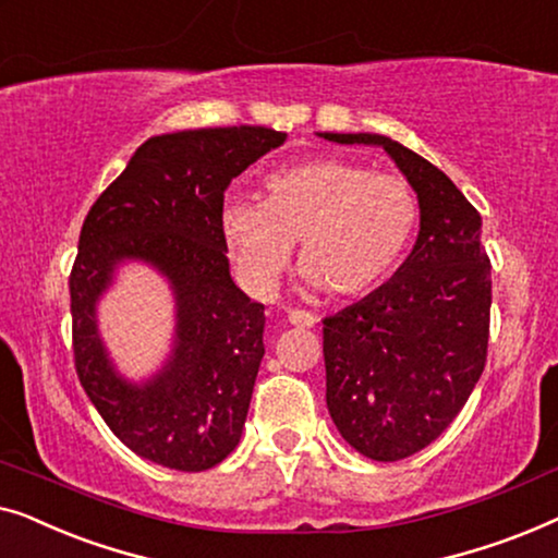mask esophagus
Here are the masks:
<instances>
[{
	"mask_svg": "<svg viewBox=\"0 0 558 558\" xmlns=\"http://www.w3.org/2000/svg\"><path fill=\"white\" fill-rule=\"evenodd\" d=\"M288 320L293 326H301V328H313L318 324V316L316 313L305 311V308H290L288 311Z\"/></svg>",
	"mask_w": 558,
	"mask_h": 558,
	"instance_id": "1",
	"label": "esophagus"
}]
</instances>
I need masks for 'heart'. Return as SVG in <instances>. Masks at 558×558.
I'll return each mask as SVG.
<instances>
[{
	"label": "heart",
	"mask_w": 558,
	"mask_h": 558,
	"mask_svg": "<svg viewBox=\"0 0 558 558\" xmlns=\"http://www.w3.org/2000/svg\"><path fill=\"white\" fill-rule=\"evenodd\" d=\"M420 225L412 184L343 159H313L265 177L263 199L222 209L227 247L268 286L298 240L301 268L331 295H359L397 268Z\"/></svg>",
	"instance_id": "b5f03b06"
}]
</instances>
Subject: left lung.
Returning a JSON list of instances; mask_svg holds the SVG:
<instances>
[{"instance_id": "obj_1", "label": "left lung", "mask_w": 558, "mask_h": 558, "mask_svg": "<svg viewBox=\"0 0 558 558\" xmlns=\"http://www.w3.org/2000/svg\"><path fill=\"white\" fill-rule=\"evenodd\" d=\"M384 146L420 199V238L397 276L324 318L326 404L341 437L379 462L425 450L481 379L490 339V257L481 215L445 171L379 133H324Z\"/></svg>"}]
</instances>
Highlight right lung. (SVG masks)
<instances>
[{"label": "right lung", "instance_id": "add662e5", "mask_svg": "<svg viewBox=\"0 0 558 558\" xmlns=\"http://www.w3.org/2000/svg\"><path fill=\"white\" fill-rule=\"evenodd\" d=\"M286 133L227 125L148 138L85 217L70 270L73 359L85 395L111 433L141 458L202 473L240 442L265 354V305L230 278L225 190ZM125 256L154 262L178 290V351L144 388L107 364L95 301Z\"/></svg>", "mask_w": 558, "mask_h": 558}]
</instances>
